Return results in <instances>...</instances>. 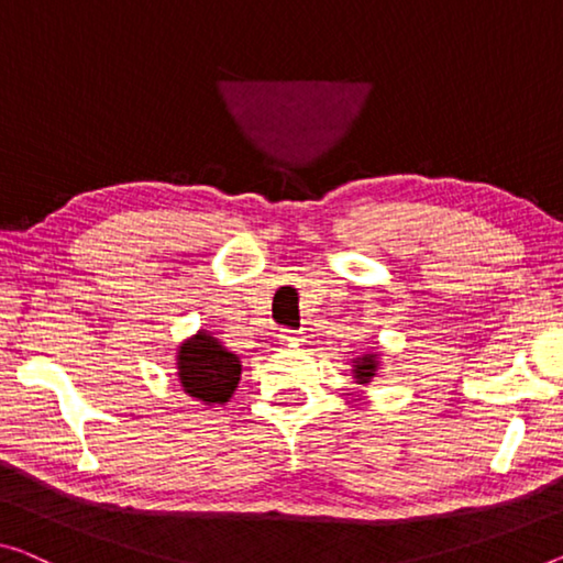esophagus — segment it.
Returning a JSON list of instances; mask_svg holds the SVG:
<instances>
[{"instance_id": "obj_1", "label": "esophagus", "mask_w": 563, "mask_h": 563, "mask_svg": "<svg viewBox=\"0 0 563 563\" xmlns=\"http://www.w3.org/2000/svg\"><path fill=\"white\" fill-rule=\"evenodd\" d=\"M279 342L282 344H297V342H301V334L297 330H282L279 332Z\"/></svg>"}]
</instances>
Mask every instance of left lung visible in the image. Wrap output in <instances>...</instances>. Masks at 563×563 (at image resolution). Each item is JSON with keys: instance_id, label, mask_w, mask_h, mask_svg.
Segmentation results:
<instances>
[{"instance_id": "1", "label": "left lung", "mask_w": 563, "mask_h": 563, "mask_svg": "<svg viewBox=\"0 0 563 563\" xmlns=\"http://www.w3.org/2000/svg\"><path fill=\"white\" fill-rule=\"evenodd\" d=\"M377 367H379L377 354H362V357L354 360L352 375H354V379H357L360 385H367V383H372V377L377 375Z\"/></svg>"}]
</instances>
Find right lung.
Returning <instances> with one entry per match:
<instances>
[{
  "label": "right lung",
  "mask_w": 563,
  "mask_h": 563,
  "mask_svg": "<svg viewBox=\"0 0 563 563\" xmlns=\"http://www.w3.org/2000/svg\"><path fill=\"white\" fill-rule=\"evenodd\" d=\"M184 393L206 405H223L239 387L241 362L209 332H198L180 344L176 354Z\"/></svg>",
  "instance_id": "right-lung-1"
}]
</instances>
